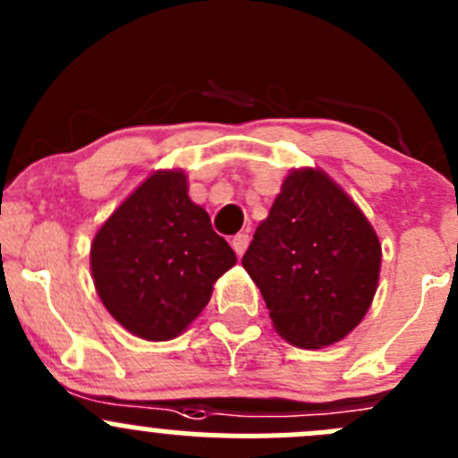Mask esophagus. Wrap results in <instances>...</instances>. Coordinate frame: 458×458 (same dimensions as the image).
Masks as SVG:
<instances>
[{
  "label": "esophagus",
  "instance_id": "esophagus-1",
  "mask_svg": "<svg viewBox=\"0 0 458 458\" xmlns=\"http://www.w3.org/2000/svg\"><path fill=\"white\" fill-rule=\"evenodd\" d=\"M233 248H234V252H237V255H243V252H246V248H248V243H250V237H248V233H239V234H234L233 237Z\"/></svg>",
  "mask_w": 458,
  "mask_h": 458
}]
</instances>
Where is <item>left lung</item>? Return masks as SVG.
<instances>
[{"label":"left lung","instance_id":"8db88e82","mask_svg":"<svg viewBox=\"0 0 458 458\" xmlns=\"http://www.w3.org/2000/svg\"><path fill=\"white\" fill-rule=\"evenodd\" d=\"M275 330L317 350L352 332L377 293L381 243L354 201L321 170H294L242 259Z\"/></svg>","mask_w":458,"mask_h":458}]
</instances>
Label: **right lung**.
I'll return each mask as SVG.
<instances>
[{"label": "right lung", "mask_w": 458, "mask_h": 458, "mask_svg": "<svg viewBox=\"0 0 458 458\" xmlns=\"http://www.w3.org/2000/svg\"><path fill=\"white\" fill-rule=\"evenodd\" d=\"M234 263V250L191 201L179 170L148 177L101 225L90 248L104 306L148 341L186 330L210 301L212 284Z\"/></svg>", "instance_id": "1"}]
</instances>
